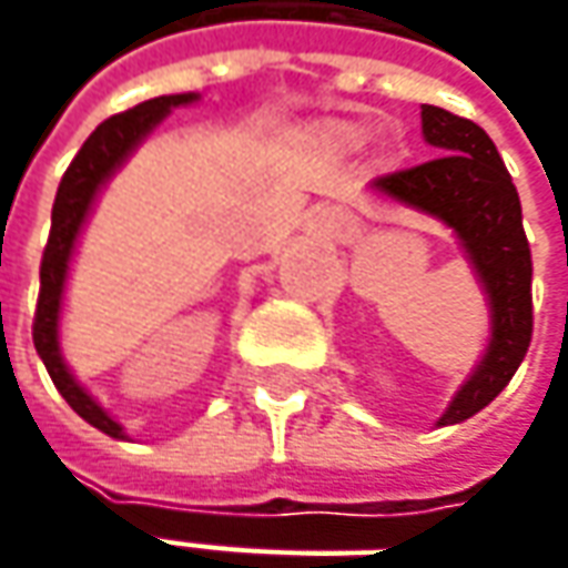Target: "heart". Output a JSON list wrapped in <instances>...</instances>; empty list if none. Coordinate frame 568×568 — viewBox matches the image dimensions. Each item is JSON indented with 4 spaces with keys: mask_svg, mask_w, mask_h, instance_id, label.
Wrapping results in <instances>:
<instances>
[{
    "mask_svg": "<svg viewBox=\"0 0 568 568\" xmlns=\"http://www.w3.org/2000/svg\"><path fill=\"white\" fill-rule=\"evenodd\" d=\"M332 135L344 144L361 142V132H357V129H351V125H335V129H332Z\"/></svg>",
    "mask_w": 568,
    "mask_h": 568,
    "instance_id": "1",
    "label": "heart"
}]
</instances>
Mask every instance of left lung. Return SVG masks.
<instances>
[{
  "mask_svg": "<svg viewBox=\"0 0 568 568\" xmlns=\"http://www.w3.org/2000/svg\"><path fill=\"white\" fill-rule=\"evenodd\" d=\"M424 139L439 154L433 161L379 176L373 189L404 205L439 217L458 233L462 246L490 296L493 335L480 366L474 369L439 426L474 417L509 385L521 366L531 332V246L521 227V202L513 176L493 139L477 122L443 106H420Z\"/></svg>",
  "mask_w": 568,
  "mask_h": 568,
  "instance_id": "obj_1",
  "label": "left lung"
}]
</instances>
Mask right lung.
Returning <instances> with one entry per match:
<instances>
[{
	"label": "right lung",
	"instance_id": "add662e5",
	"mask_svg": "<svg viewBox=\"0 0 568 568\" xmlns=\"http://www.w3.org/2000/svg\"><path fill=\"white\" fill-rule=\"evenodd\" d=\"M192 100H195V94H166V98L144 100L125 113L103 120L88 135V142L81 144L75 161L62 173V183L55 189L50 240H47V250L40 258V296H37V310H33V347H37L50 379L59 388V395L69 402V407L78 417H84L88 424L98 426L100 433H106L113 439H125L122 426L113 417H106V410L72 379V373L65 369L62 354H59V306H62L65 272H69L72 250H75L78 230L91 211L98 189L132 154V148L164 120L170 106H183Z\"/></svg>",
	"mask_w": 568,
	"mask_h": 568
}]
</instances>
